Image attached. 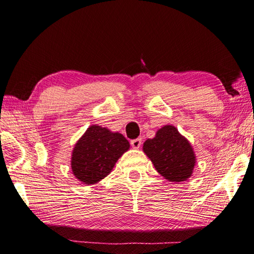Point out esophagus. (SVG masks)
<instances>
[{"label": "esophagus", "mask_w": 254, "mask_h": 254, "mask_svg": "<svg viewBox=\"0 0 254 254\" xmlns=\"http://www.w3.org/2000/svg\"><path fill=\"white\" fill-rule=\"evenodd\" d=\"M130 145L132 148H139L141 146V138H136V139H132L130 140Z\"/></svg>", "instance_id": "obj_1"}]
</instances>
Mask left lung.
Returning a JSON list of instances; mask_svg holds the SVG:
<instances>
[{"label": "left lung", "instance_id": "1", "mask_svg": "<svg viewBox=\"0 0 254 254\" xmlns=\"http://www.w3.org/2000/svg\"><path fill=\"white\" fill-rule=\"evenodd\" d=\"M143 149L166 180L183 182L192 175L195 165L193 148L174 126L161 128L153 139L145 141Z\"/></svg>", "mask_w": 254, "mask_h": 254}]
</instances>
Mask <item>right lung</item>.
Segmentation results:
<instances>
[{
    "mask_svg": "<svg viewBox=\"0 0 254 254\" xmlns=\"http://www.w3.org/2000/svg\"><path fill=\"white\" fill-rule=\"evenodd\" d=\"M128 148L129 143L122 134L93 125L73 148L71 157L73 175L83 184H95L109 174Z\"/></svg>",
    "mask_w": 254,
    "mask_h": 254,
    "instance_id": "1",
    "label": "right lung"
}]
</instances>
